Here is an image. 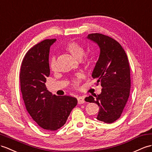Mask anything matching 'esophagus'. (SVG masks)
<instances>
[{"label": "esophagus", "mask_w": 152, "mask_h": 152, "mask_svg": "<svg viewBox=\"0 0 152 152\" xmlns=\"http://www.w3.org/2000/svg\"><path fill=\"white\" fill-rule=\"evenodd\" d=\"M77 101H78V103L79 104H83L84 103V96H80L78 98H77Z\"/></svg>", "instance_id": "1"}]
</instances>
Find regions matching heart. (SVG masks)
I'll list each match as a JSON object with an SVG mask.
<instances>
[{"label":"heart","instance_id":"b5f03b06","mask_svg":"<svg viewBox=\"0 0 152 152\" xmlns=\"http://www.w3.org/2000/svg\"><path fill=\"white\" fill-rule=\"evenodd\" d=\"M65 50L68 53L71 54L72 56L77 60H81L85 54V50L84 48L76 42H69L65 46ZM50 69L54 71L56 69V62L55 59L53 58L50 61ZM80 81V77L79 75L77 76L72 80V84L74 86H78Z\"/></svg>","mask_w":152,"mask_h":152}]
</instances>
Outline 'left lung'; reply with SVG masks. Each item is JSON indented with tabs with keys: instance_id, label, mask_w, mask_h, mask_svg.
Here are the masks:
<instances>
[{
	"instance_id": "obj_1",
	"label": "left lung",
	"mask_w": 152,
	"mask_h": 152,
	"mask_svg": "<svg viewBox=\"0 0 152 152\" xmlns=\"http://www.w3.org/2000/svg\"><path fill=\"white\" fill-rule=\"evenodd\" d=\"M87 39L97 44L100 54L92 77L101 83V93L90 95L85 101L99 106L97 119L112 123L121 117L129 96L130 69L126 53L117 40L101 33H91Z\"/></svg>"
}]
</instances>
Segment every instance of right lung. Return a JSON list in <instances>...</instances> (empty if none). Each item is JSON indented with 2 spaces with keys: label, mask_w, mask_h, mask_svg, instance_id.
Masks as SVG:
<instances>
[{
  "label": "right lung",
  "mask_w": 152,
  "mask_h": 152,
  "mask_svg": "<svg viewBox=\"0 0 152 152\" xmlns=\"http://www.w3.org/2000/svg\"><path fill=\"white\" fill-rule=\"evenodd\" d=\"M55 41L46 39L31 48L25 55L20 73V90L28 112L39 126L50 131L61 128L77 104L76 98L53 95L46 88L50 49Z\"/></svg>",
  "instance_id": "obj_1"
}]
</instances>
